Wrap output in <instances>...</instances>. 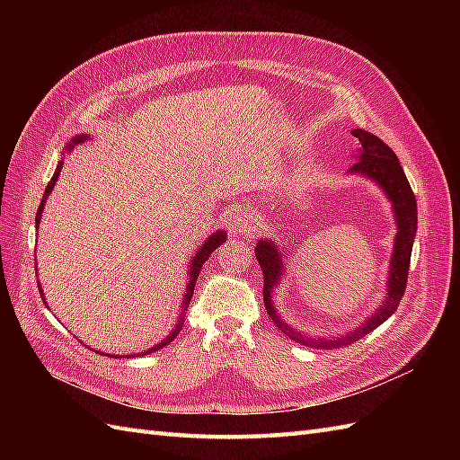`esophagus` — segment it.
Masks as SVG:
<instances>
[{
  "label": "esophagus",
  "instance_id": "esophagus-1",
  "mask_svg": "<svg viewBox=\"0 0 460 460\" xmlns=\"http://www.w3.org/2000/svg\"><path fill=\"white\" fill-rule=\"evenodd\" d=\"M230 230L234 234H253L257 230V218L252 213H235L230 217Z\"/></svg>",
  "mask_w": 460,
  "mask_h": 460
}]
</instances>
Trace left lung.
Returning <instances> with one entry per match:
<instances>
[{"mask_svg": "<svg viewBox=\"0 0 460 460\" xmlns=\"http://www.w3.org/2000/svg\"><path fill=\"white\" fill-rule=\"evenodd\" d=\"M358 140V149L355 153V164L351 166L347 174H357L360 178H368L370 182L378 186L387 201L392 203L394 218H395V240L392 257H389L387 267V282H385V297L368 316L360 320V324L353 330H347L340 336L330 338H316L303 333L297 328L288 324L282 314L274 307V291L278 284H282V278L288 276V259L284 255V247H278L276 242L270 238H261L255 247V257L262 269L264 276V288H262V299L264 307L269 311V316L274 320L276 326L280 328L289 340L303 343L314 349H338V347L349 345L367 333L384 324L385 320L395 313L399 307V301L402 299L407 288L409 278V264L412 253V242L416 235V199L411 190L409 180L402 172L399 159L395 153L389 149L380 137H376L370 132L355 128L351 132Z\"/></svg>", "mask_w": 460, "mask_h": 460, "instance_id": "left-lung-1", "label": "left lung"}]
</instances>
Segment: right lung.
<instances>
[{
	"label": "right lung",
	"instance_id": "obj_1",
	"mask_svg": "<svg viewBox=\"0 0 460 460\" xmlns=\"http://www.w3.org/2000/svg\"><path fill=\"white\" fill-rule=\"evenodd\" d=\"M86 140H90V136H88V134H76L75 137H71V142H68V144L65 146L63 155H65V153H71V151L75 149V146H78V144H84ZM63 159H65V157H61V161L58 163V169H55V172H53V176H51V180H49V184L46 186L44 198H41V203H40V207H38V213H36V228L40 226L41 213H44V205H46V201H48V198H49V193L53 191L55 182H58L59 172H61V169H63ZM225 242H226V232H225V230H217V232H213L211 235H207V240L199 245V249L196 252V255H191V259H190V267H188V284H186V291H184L182 307H180V313H178V318H176V324L172 326V330H171L169 336L163 338L157 345L149 347V349H146V351H142V353H132V355H111V353H102V351H97V353H100V355H109V357H113V358H130V357H144V355H151V353H155L157 349H161V347L169 345V343L178 336V332L182 330L184 316H186V311H188V307H190V301H191V296H193V288H196V282H198V276H199V270H201V267H203V262H205L208 257H211V253L215 252V249H217L218 245H222ZM38 288H40V296H41V299H44L46 307H48L46 294H44V289H41L40 282H38Z\"/></svg>",
	"mask_w": 460,
	"mask_h": 460
}]
</instances>
